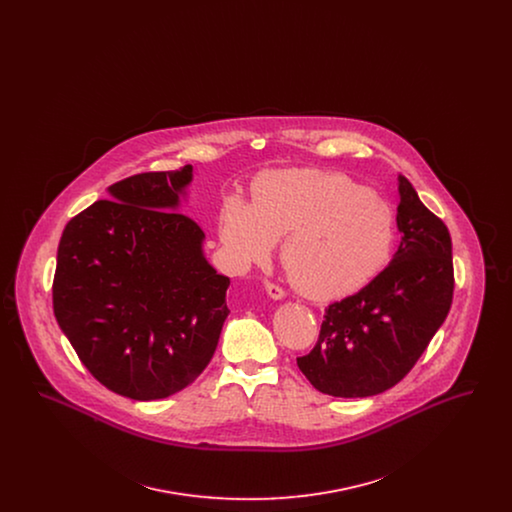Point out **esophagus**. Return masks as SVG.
Masks as SVG:
<instances>
[{
  "label": "esophagus",
  "mask_w": 512,
  "mask_h": 512,
  "mask_svg": "<svg viewBox=\"0 0 512 512\" xmlns=\"http://www.w3.org/2000/svg\"><path fill=\"white\" fill-rule=\"evenodd\" d=\"M265 288H267V293L272 297V299H282L286 292H284V288L282 286H278V284H274V282H267L265 284Z\"/></svg>",
  "instance_id": "1"
}]
</instances>
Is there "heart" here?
Returning <instances> with one entry per match:
<instances>
[{"mask_svg": "<svg viewBox=\"0 0 512 512\" xmlns=\"http://www.w3.org/2000/svg\"><path fill=\"white\" fill-rule=\"evenodd\" d=\"M220 240L236 265L268 261L286 240L282 265L293 286L328 301L359 292L388 265L395 242L390 205L338 172L286 171L263 176L253 207L226 199Z\"/></svg>", "mask_w": 512, "mask_h": 512, "instance_id": "heart-1", "label": "heart"}]
</instances>
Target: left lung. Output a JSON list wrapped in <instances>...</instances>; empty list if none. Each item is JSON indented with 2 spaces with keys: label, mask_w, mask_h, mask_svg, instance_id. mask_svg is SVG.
Here are the masks:
<instances>
[{
  "label": "left lung",
  "mask_w": 512,
  "mask_h": 512,
  "mask_svg": "<svg viewBox=\"0 0 512 512\" xmlns=\"http://www.w3.org/2000/svg\"><path fill=\"white\" fill-rule=\"evenodd\" d=\"M399 249L361 292L326 307L317 343L297 357L318 391L370 397L401 382L449 315L455 290L453 245L436 217L399 176Z\"/></svg>",
  "instance_id": "8db88e82"
}]
</instances>
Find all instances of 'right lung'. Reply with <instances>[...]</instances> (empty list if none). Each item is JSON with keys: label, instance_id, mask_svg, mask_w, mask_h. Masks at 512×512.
<instances>
[{"label": "right lung", "instance_id": "right-lung-1", "mask_svg": "<svg viewBox=\"0 0 512 512\" xmlns=\"http://www.w3.org/2000/svg\"><path fill=\"white\" fill-rule=\"evenodd\" d=\"M192 165L109 186L67 222L57 247L53 313L107 390L136 401L190 386L219 345L230 280L201 251V226L176 213Z\"/></svg>", "mask_w": 512, "mask_h": 512}]
</instances>
